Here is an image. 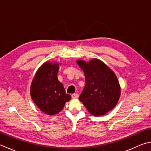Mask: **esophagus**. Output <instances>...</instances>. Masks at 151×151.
Instances as JSON below:
<instances>
[{
	"mask_svg": "<svg viewBox=\"0 0 151 151\" xmlns=\"http://www.w3.org/2000/svg\"><path fill=\"white\" fill-rule=\"evenodd\" d=\"M72 96V98L75 99V98H77V97H78V93H73L71 95Z\"/></svg>",
	"mask_w": 151,
	"mask_h": 151,
	"instance_id": "esophagus-1",
	"label": "esophagus"
}]
</instances>
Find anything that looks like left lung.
<instances>
[{"label":"left lung","mask_w":151,"mask_h":151,"mask_svg":"<svg viewBox=\"0 0 151 151\" xmlns=\"http://www.w3.org/2000/svg\"><path fill=\"white\" fill-rule=\"evenodd\" d=\"M84 73L86 85L79 97L88 111L93 116L107 114L119 101L121 90L115 73L97 58L89 61L76 60Z\"/></svg>","instance_id":"obj_1"}]
</instances>
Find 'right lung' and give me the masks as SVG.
Here are the masks:
<instances>
[{"mask_svg": "<svg viewBox=\"0 0 151 151\" xmlns=\"http://www.w3.org/2000/svg\"><path fill=\"white\" fill-rule=\"evenodd\" d=\"M60 65L58 62L46 61L37 70L31 84L32 101L41 111L50 116L60 113L71 99L58 81Z\"/></svg>", "mask_w": 151, "mask_h": 151, "instance_id": "right-lung-1", "label": "right lung"}]
</instances>
